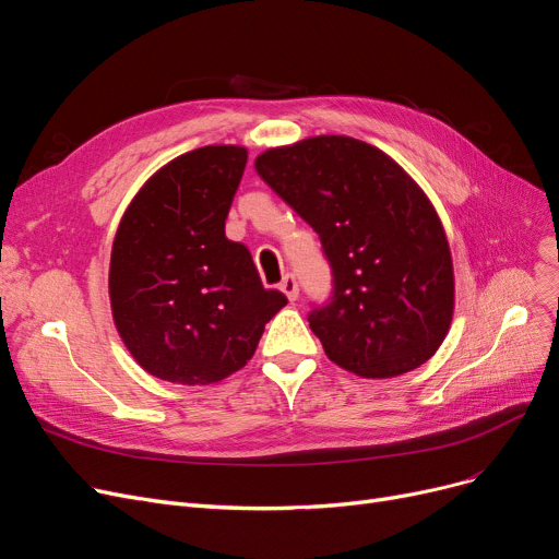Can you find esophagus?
I'll return each instance as SVG.
<instances>
[{"mask_svg":"<svg viewBox=\"0 0 559 559\" xmlns=\"http://www.w3.org/2000/svg\"><path fill=\"white\" fill-rule=\"evenodd\" d=\"M281 289L285 292V297H287L289 301H297V299H299V283H297V276H295V274H285V276H283Z\"/></svg>","mask_w":559,"mask_h":559,"instance_id":"obj_1","label":"esophagus"}]
</instances>
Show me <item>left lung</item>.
<instances>
[{
  "mask_svg": "<svg viewBox=\"0 0 559 559\" xmlns=\"http://www.w3.org/2000/svg\"><path fill=\"white\" fill-rule=\"evenodd\" d=\"M255 171L321 240L333 297L308 314L326 356L362 378L421 367L455 306L453 260L424 190L376 146L317 135L267 150Z\"/></svg>",
  "mask_w": 559,
  "mask_h": 559,
  "instance_id": "obj_1",
  "label": "left lung"
}]
</instances>
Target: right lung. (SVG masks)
I'll return each mask as SVG.
<instances>
[{"instance_id":"obj_1","label":"right lung","mask_w":559,"mask_h":559,"mask_svg":"<svg viewBox=\"0 0 559 559\" xmlns=\"http://www.w3.org/2000/svg\"><path fill=\"white\" fill-rule=\"evenodd\" d=\"M247 150L209 144L160 167L129 203L110 251L117 333L160 380L209 385L251 360L287 304L264 289L251 253L224 233Z\"/></svg>"}]
</instances>
